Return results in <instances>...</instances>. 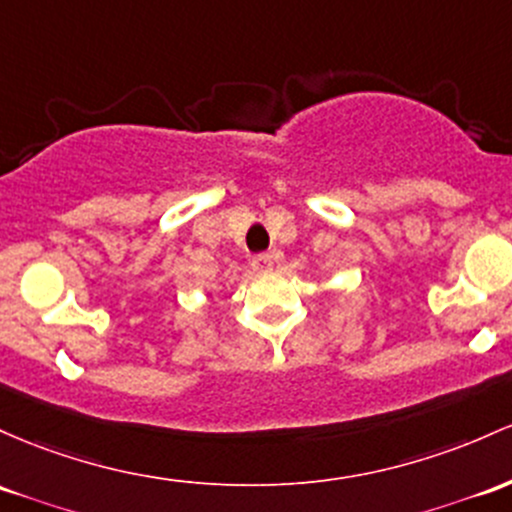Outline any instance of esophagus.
<instances>
[{
    "instance_id": "esophagus-1",
    "label": "esophagus",
    "mask_w": 512,
    "mask_h": 512,
    "mask_svg": "<svg viewBox=\"0 0 512 512\" xmlns=\"http://www.w3.org/2000/svg\"><path fill=\"white\" fill-rule=\"evenodd\" d=\"M252 269H255V272H269V269L274 267V257L269 255V252H260V255H255L252 257Z\"/></svg>"
}]
</instances>
